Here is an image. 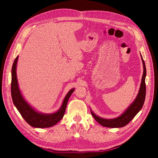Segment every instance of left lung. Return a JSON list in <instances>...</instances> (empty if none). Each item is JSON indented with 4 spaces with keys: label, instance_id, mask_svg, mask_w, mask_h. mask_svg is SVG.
<instances>
[{
    "label": "left lung",
    "instance_id": "obj_1",
    "mask_svg": "<svg viewBox=\"0 0 158 158\" xmlns=\"http://www.w3.org/2000/svg\"><path fill=\"white\" fill-rule=\"evenodd\" d=\"M142 60L143 66V73L141 82L140 85V89L139 90L138 95L137 98L131 104L126 110L123 112L121 116L113 119H106L102 118L98 116L91 111V114L93 118L95 119V121L99 123L101 125L106 127H124L127 124L132 121L136 115L139 111L143 105L144 101L146 98V83L145 79L146 75V69L144 60L141 56Z\"/></svg>",
    "mask_w": 158,
    "mask_h": 158
}]
</instances>
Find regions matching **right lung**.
I'll use <instances>...</instances> for the list:
<instances>
[{"mask_svg": "<svg viewBox=\"0 0 158 158\" xmlns=\"http://www.w3.org/2000/svg\"><path fill=\"white\" fill-rule=\"evenodd\" d=\"M18 57L15 58L12 68L11 94L13 103L25 121L33 127L44 128L53 126L59 122L65 114L67 104L74 89H71L64 98L60 109L53 114H42L37 111L29 105L21 95L18 85L17 77V64Z\"/></svg>", "mask_w": 158, "mask_h": 158, "instance_id": "obj_1", "label": "right lung"}]
</instances>
